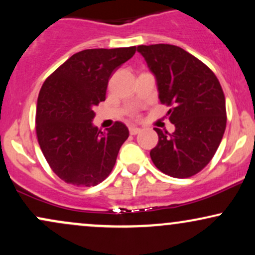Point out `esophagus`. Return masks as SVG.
<instances>
[{
    "mask_svg": "<svg viewBox=\"0 0 255 255\" xmlns=\"http://www.w3.org/2000/svg\"><path fill=\"white\" fill-rule=\"evenodd\" d=\"M141 131V128H137V127H130L129 128V133L131 134V135H135V134L140 133Z\"/></svg>",
    "mask_w": 255,
    "mask_h": 255,
    "instance_id": "34e87169",
    "label": "esophagus"
}]
</instances>
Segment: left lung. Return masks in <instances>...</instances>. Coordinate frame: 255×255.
I'll return each mask as SVG.
<instances>
[{"mask_svg": "<svg viewBox=\"0 0 255 255\" xmlns=\"http://www.w3.org/2000/svg\"><path fill=\"white\" fill-rule=\"evenodd\" d=\"M156 77L158 97L171 107L174 133L154 128L158 144L150 156L160 171L186 178L198 174L215 156L227 126L225 97L217 77L197 57L170 44L139 45Z\"/></svg>", "mask_w": 255, "mask_h": 255, "instance_id": "1", "label": "left lung"}]
</instances>
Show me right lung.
I'll list each match as a JSON object with an SVG mask.
<instances>
[{
	"label": "right lung",
	"instance_id": "obj_1",
	"mask_svg": "<svg viewBox=\"0 0 255 255\" xmlns=\"http://www.w3.org/2000/svg\"><path fill=\"white\" fill-rule=\"evenodd\" d=\"M136 46L87 49L73 55L44 81L37 101L36 131L46 162L61 180L91 187L109 176L129 131L115 122L107 131L92 125L113 73Z\"/></svg>",
	"mask_w": 255,
	"mask_h": 255
}]
</instances>
